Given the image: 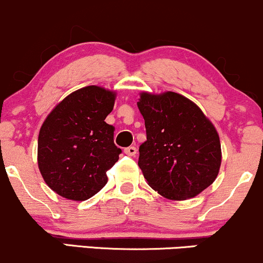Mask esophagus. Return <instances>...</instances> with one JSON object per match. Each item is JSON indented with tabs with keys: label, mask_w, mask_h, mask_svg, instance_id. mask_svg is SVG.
Listing matches in <instances>:
<instances>
[{
	"label": "esophagus",
	"mask_w": 263,
	"mask_h": 263,
	"mask_svg": "<svg viewBox=\"0 0 263 263\" xmlns=\"http://www.w3.org/2000/svg\"><path fill=\"white\" fill-rule=\"evenodd\" d=\"M123 152H125L127 156L135 157L136 153H137V148H136L135 146H129V147H127V148H125V151H123Z\"/></svg>",
	"instance_id": "34e87169"
}]
</instances>
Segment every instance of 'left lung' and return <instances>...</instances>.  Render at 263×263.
<instances>
[{"label":"left lung","instance_id":"8db88e82","mask_svg":"<svg viewBox=\"0 0 263 263\" xmlns=\"http://www.w3.org/2000/svg\"><path fill=\"white\" fill-rule=\"evenodd\" d=\"M137 106L147 134L138 165L151 188L172 200H185L213 184L221 164V146L203 111L173 91L142 92Z\"/></svg>","mask_w":263,"mask_h":263}]
</instances>
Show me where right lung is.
I'll list each match as a JSON object with an SVG mask.
<instances>
[{
  "label": "right lung",
  "instance_id": "1",
  "mask_svg": "<svg viewBox=\"0 0 263 263\" xmlns=\"http://www.w3.org/2000/svg\"><path fill=\"white\" fill-rule=\"evenodd\" d=\"M115 92L86 86L68 95L48 115L38 136V167L44 182L69 200H86L107 183L119 161L114 127L105 122Z\"/></svg>",
  "mask_w": 263,
  "mask_h": 263
}]
</instances>
